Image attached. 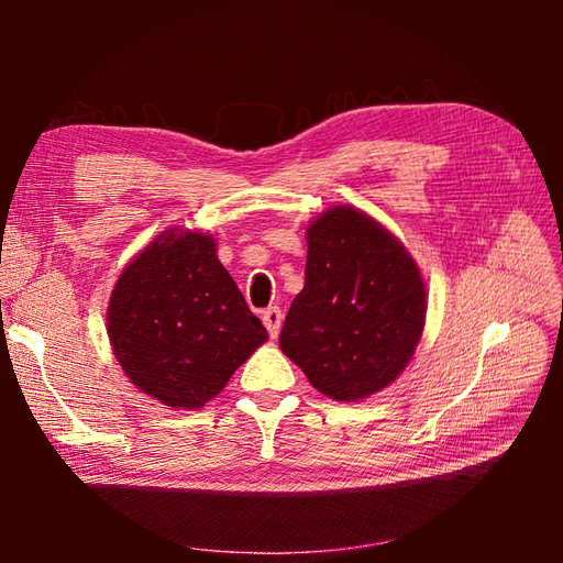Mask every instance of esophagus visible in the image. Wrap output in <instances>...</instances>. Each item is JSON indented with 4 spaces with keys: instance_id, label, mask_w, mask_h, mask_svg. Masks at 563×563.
Masks as SVG:
<instances>
[{
    "instance_id": "esophagus-1",
    "label": "esophagus",
    "mask_w": 563,
    "mask_h": 563,
    "mask_svg": "<svg viewBox=\"0 0 563 563\" xmlns=\"http://www.w3.org/2000/svg\"><path fill=\"white\" fill-rule=\"evenodd\" d=\"M261 319H263V324H266V329H268V333H271V339L278 336L280 324H283V312H280V309H278V307L263 309Z\"/></svg>"
}]
</instances>
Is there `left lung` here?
<instances>
[{
	"label": "left lung",
	"mask_w": 563,
	"mask_h": 563,
	"mask_svg": "<svg viewBox=\"0 0 563 563\" xmlns=\"http://www.w3.org/2000/svg\"><path fill=\"white\" fill-rule=\"evenodd\" d=\"M426 297L399 239L363 210L336 206L307 227L305 288L285 317L280 349L329 399L361 401L409 365Z\"/></svg>",
	"instance_id": "8db88e82"
}]
</instances>
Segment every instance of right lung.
<instances>
[{"label": "right lung", "mask_w": 563, "mask_h": 563, "mask_svg": "<svg viewBox=\"0 0 563 563\" xmlns=\"http://www.w3.org/2000/svg\"><path fill=\"white\" fill-rule=\"evenodd\" d=\"M106 321L123 373L172 409H202L268 339L214 239L176 227L128 263Z\"/></svg>", "instance_id": "obj_1"}]
</instances>
